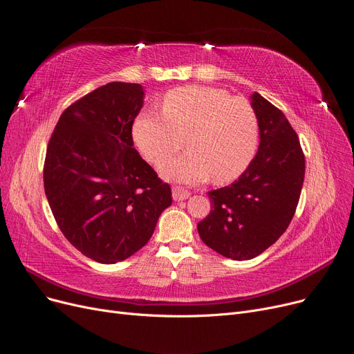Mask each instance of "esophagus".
<instances>
[{
    "label": "esophagus",
    "mask_w": 354,
    "mask_h": 354,
    "mask_svg": "<svg viewBox=\"0 0 354 354\" xmlns=\"http://www.w3.org/2000/svg\"><path fill=\"white\" fill-rule=\"evenodd\" d=\"M172 197H174L175 201H184L189 197V192L185 191L184 188H180V187H174L172 188Z\"/></svg>",
    "instance_id": "34e87169"
}]
</instances>
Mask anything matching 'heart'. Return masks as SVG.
<instances>
[{
  "instance_id": "heart-1",
  "label": "heart",
  "mask_w": 354,
  "mask_h": 354,
  "mask_svg": "<svg viewBox=\"0 0 354 354\" xmlns=\"http://www.w3.org/2000/svg\"><path fill=\"white\" fill-rule=\"evenodd\" d=\"M162 115L144 111L133 127L137 149L150 163H160L184 146L188 151L160 165V174L184 184L239 178L258 146V120L252 104L226 90L184 86L165 95Z\"/></svg>"
}]
</instances>
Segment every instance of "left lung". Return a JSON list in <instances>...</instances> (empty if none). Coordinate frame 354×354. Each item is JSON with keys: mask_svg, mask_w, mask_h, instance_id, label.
<instances>
[{"mask_svg": "<svg viewBox=\"0 0 354 354\" xmlns=\"http://www.w3.org/2000/svg\"><path fill=\"white\" fill-rule=\"evenodd\" d=\"M251 99L258 153L238 180L208 192L212 210L197 226L207 246L236 261L263 254L286 232L305 179V154L290 122L257 91Z\"/></svg>", "mask_w": 354, "mask_h": 354, "instance_id": "8db88e82", "label": "left lung"}]
</instances>
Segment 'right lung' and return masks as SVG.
<instances>
[{"mask_svg": "<svg viewBox=\"0 0 354 354\" xmlns=\"http://www.w3.org/2000/svg\"><path fill=\"white\" fill-rule=\"evenodd\" d=\"M142 87L113 82L75 100L52 133L45 194L58 227L87 258L115 264L146 245L172 192L133 147Z\"/></svg>", "mask_w": 354, "mask_h": 354, "instance_id": "1", "label": "right lung"}]
</instances>
